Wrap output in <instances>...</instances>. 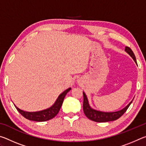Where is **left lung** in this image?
Segmentation results:
<instances>
[{"label":"left lung","mask_w":146,"mask_h":146,"mask_svg":"<svg viewBox=\"0 0 146 146\" xmlns=\"http://www.w3.org/2000/svg\"><path fill=\"white\" fill-rule=\"evenodd\" d=\"M125 51L129 55L131 56V58L134 60L135 63L137 64V60H136V57L135 56V54L133 53L131 49L129 48V47H125ZM84 95V102H83V110L84 113L85 115L89 119H90L93 121L97 122H110V121H113L117 120L118 118H119L121 116L123 115L126 110L129 107L131 104L132 103L133 100L128 104V105L125 106L124 108H123L122 110L118 111L115 112H104L96 110L95 109H93L90 106V104L88 102V99L86 96V93L83 92Z\"/></svg>","instance_id":"8db88e82"}]
</instances>
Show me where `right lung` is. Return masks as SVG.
Masks as SVG:
<instances>
[{"label":"right lung","mask_w":146,"mask_h":146,"mask_svg":"<svg viewBox=\"0 0 146 146\" xmlns=\"http://www.w3.org/2000/svg\"><path fill=\"white\" fill-rule=\"evenodd\" d=\"M71 90V88H70L67 90L63 91L62 93L60 94L58 96L57 99L56 100L55 102L53 104V106H51L50 108H47L46 110L39 111L35 112H28L26 111H23L17 108L15 106L17 111L21 113V114L25 117L27 119L32 121H36V122H44L51 119L55 117L58 114V113L60 111V109L62 104L64 97H66V94Z\"/></svg>","instance_id":"right-lung-1"}]
</instances>
